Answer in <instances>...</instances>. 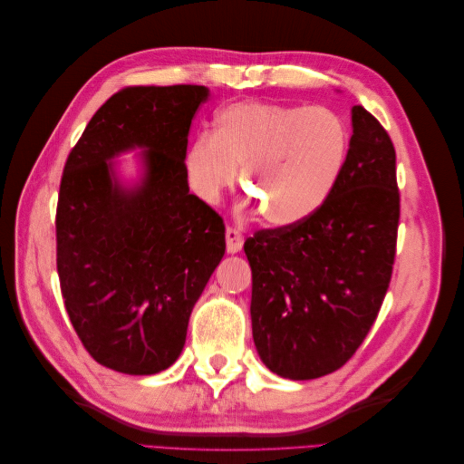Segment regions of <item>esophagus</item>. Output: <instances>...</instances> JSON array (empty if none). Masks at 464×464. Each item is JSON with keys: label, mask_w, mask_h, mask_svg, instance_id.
Wrapping results in <instances>:
<instances>
[{"label": "esophagus", "mask_w": 464, "mask_h": 464, "mask_svg": "<svg viewBox=\"0 0 464 464\" xmlns=\"http://www.w3.org/2000/svg\"><path fill=\"white\" fill-rule=\"evenodd\" d=\"M242 246H244L242 232L234 228V227H228L227 228V249H228V254H237V251L242 249Z\"/></svg>", "instance_id": "obj_1"}]
</instances>
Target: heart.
<instances>
[{
	"mask_svg": "<svg viewBox=\"0 0 464 464\" xmlns=\"http://www.w3.org/2000/svg\"><path fill=\"white\" fill-rule=\"evenodd\" d=\"M344 120L323 106L236 102L224 106L213 133L195 137L184 154L188 188L217 203L242 166V189L275 227L312 217L329 199L348 154Z\"/></svg>",
	"mask_w": 464,
	"mask_h": 464,
	"instance_id": "heart-1",
	"label": "heart"
}]
</instances>
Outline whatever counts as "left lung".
<instances>
[{
	"label": "left lung",
	"instance_id": "1",
	"mask_svg": "<svg viewBox=\"0 0 464 464\" xmlns=\"http://www.w3.org/2000/svg\"><path fill=\"white\" fill-rule=\"evenodd\" d=\"M395 160L383 125L353 106L346 162L329 199L302 222L246 240L254 343L276 375L333 373L370 333L397 254Z\"/></svg>",
	"mask_w": 464,
	"mask_h": 464
}]
</instances>
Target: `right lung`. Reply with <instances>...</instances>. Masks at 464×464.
Instances as JSON below:
<instances>
[{
    "label": "right lung",
    "mask_w": 464,
    "mask_h": 464,
    "mask_svg": "<svg viewBox=\"0 0 464 464\" xmlns=\"http://www.w3.org/2000/svg\"><path fill=\"white\" fill-rule=\"evenodd\" d=\"M208 91L125 87L96 110L63 166L55 263L72 325L102 366L130 375L170 368L227 240L224 220L189 193L188 135ZM135 146L146 176L123 188L107 160Z\"/></svg>",
    "instance_id": "obj_1"
}]
</instances>
